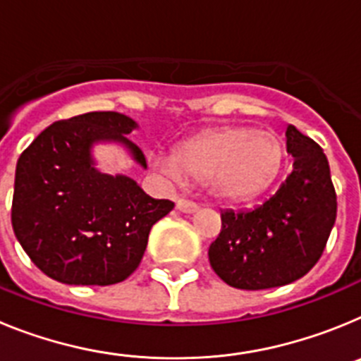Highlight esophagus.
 Segmentation results:
<instances>
[{"instance_id": "34e87169", "label": "esophagus", "mask_w": 361, "mask_h": 361, "mask_svg": "<svg viewBox=\"0 0 361 361\" xmlns=\"http://www.w3.org/2000/svg\"><path fill=\"white\" fill-rule=\"evenodd\" d=\"M177 209L183 213H195L199 209V206L193 200H188L180 197V199H177Z\"/></svg>"}]
</instances>
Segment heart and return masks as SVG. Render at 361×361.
<instances>
[{"mask_svg":"<svg viewBox=\"0 0 361 361\" xmlns=\"http://www.w3.org/2000/svg\"><path fill=\"white\" fill-rule=\"evenodd\" d=\"M149 162L171 180H206L216 197L235 202L264 195L282 177L286 148L279 137L251 126L206 130L175 146L173 155L152 153Z\"/></svg>","mask_w":361,"mask_h":361,"instance_id":"obj_1","label":"heart"}]
</instances>
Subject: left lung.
<instances>
[{"instance_id":"obj_1","label":"left lung","mask_w":361,"mask_h":361,"mask_svg":"<svg viewBox=\"0 0 361 361\" xmlns=\"http://www.w3.org/2000/svg\"><path fill=\"white\" fill-rule=\"evenodd\" d=\"M293 171L275 195L250 212L226 209L208 251L213 271L247 291L302 279L320 260L336 220V193L324 149L289 124Z\"/></svg>"}]
</instances>
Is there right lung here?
<instances>
[{
	"label": "right lung",
	"mask_w": 361,
	"mask_h": 361,
	"mask_svg": "<svg viewBox=\"0 0 361 361\" xmlns=\"http://www.w3.org/2000/svg\"><path fill=\"white\" fill-rule=\"evenodd\" d=\"M137 123L117 111H90L43 130L18 159L12 228L44 275L68 286H111L128 279L152 226L173 202L152 199L126 175L95 168L92 149L117 142L139 166L130 141Z\"/></svg>",
	"instance_id": "obj_1"
}]
</instances>
